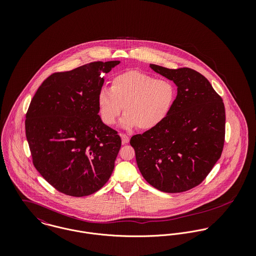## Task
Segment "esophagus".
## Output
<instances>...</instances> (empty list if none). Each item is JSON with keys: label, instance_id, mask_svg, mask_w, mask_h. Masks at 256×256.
<instances>
[{"label": "esophagus", "instance_id": "1", "mask_svg": "<svg viewBox=\"0 0 256 256\" xmlns=\"http://www.w3.org/2000/svg\"><path fill=\"white\" fill-rule=\"evenodd\" d=\"M120 137H121V140H122V144H123V145L129 143L130 139H129V137H128L126 134H120Z\"/></svg>", "mask_w": 256, "mask_h": 256}]
</instances>
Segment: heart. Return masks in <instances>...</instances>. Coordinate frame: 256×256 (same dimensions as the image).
<instances>
[{
	"instance_id": "1",
	"label": "heart",
	"mask_w": 256,
	"mask_h": 256,
	"mask_svg": "<svg viewBox=\"0 0 256 256\" xmlns=\"http://www.w3.org/2000/svg\"><path fill=\"white\" fill-rule=\"evenodd\" d=\"M176 100V86L168 80L139 71L116 76L111 88L102 86L98 94V108L104 124L116 122L122 108L120 126L141 130L154 129L170 115Z\"/></svg>"
}]
</instances>
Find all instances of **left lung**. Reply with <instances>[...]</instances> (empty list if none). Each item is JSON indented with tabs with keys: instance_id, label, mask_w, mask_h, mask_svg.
Masks as SVG:
<instances>
[{
	"instance_id": "left-lung-1",
	"label": "left lung",
	"mask_w": 256,
	"mask_h": 256,
	"mask_svg": "<svg viewBox=\"0 0 256 256\" xmlns=\"http://www.w3.org/2000/svg\"><path fill=\"white\" fill-rule=\"evenodd\" d=\"M150 67L174 82L176 100L162 124L134 135L130 144L146 182L162 192H184L202 182L222 154L224 102L210 82L195 70Z\"/></svg>"
}]
</instances>
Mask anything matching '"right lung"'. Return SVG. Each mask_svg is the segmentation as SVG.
I'll return each mask as SVG.
<instances>
[{
    "instance_id": "add662e5",
    "label": "right lung",
    "mask_w": 256,
    "mask_h": 256,
    "mask_svg": "<svg viewBox=\"0 0 256 256\" xmlns=\"http://www.w3.org/2000/svg\"><path fill=\"white\" fill-rule=\"evenodd\" d=\"M120 61L92 62L48 76L26 113V133L34 164L58 191L90 195L108 182L121 146L117 132L98 115L102 74Z\"/></svg>"
}]
</instances>
